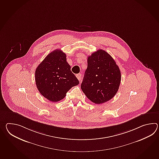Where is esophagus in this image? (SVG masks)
I'll use <instances>...</instances> for the list:
<instances>
[{
  "mask_svg": "<svg viewBox=\"0 0 159 159\" xmlns=\"http://www.w3.org/2000/svg\"><path fill=\"white\" fill-rule=\"evenodd\" d=\"M76 78H78V79L79 81L81 80V74H78L76 75Z\"/></svg>",
  "mask_w": 159,
  "mask_h": 159,
  "instance_id": "esophagus-1",
  "label": "esophagus"
}]
</instances>
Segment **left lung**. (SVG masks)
<instances>
[{"label": "left lung", "mask_w": 159, "mask_h": 159, "mask_svg": "<svg viewBox=\"0 0 159 159\" xmlns=\"http://www.w3.org/2000/svg\"><path fill=\"white\" fill-rule=\"evenodd\" d=\"M81 88L87 98L102 104L113 98L121 81L120 69L110 54L99 49L89 56Z\"/></svg>", "instance_id": "8db88e82"}]
</instances>
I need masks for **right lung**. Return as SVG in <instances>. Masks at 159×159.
<instances>
[{
    "label": "right lung",
    "mask_w": 159,
    "mask_h": 159,
    "mask_svg": "<svg viewBox=\"0 0 159 159\" xmlns=\"http://www.w3.org/2000/svg\"><path fill=\"white\" fill-rule=\"evenodd\" d=\"M66 55L60 49L49 53L36 68L35 82L40 94L52 102L64 99L79 81L71 71Z\"/></svg>",
    "instance_id": "right-lung-1"
}]
</instances>
